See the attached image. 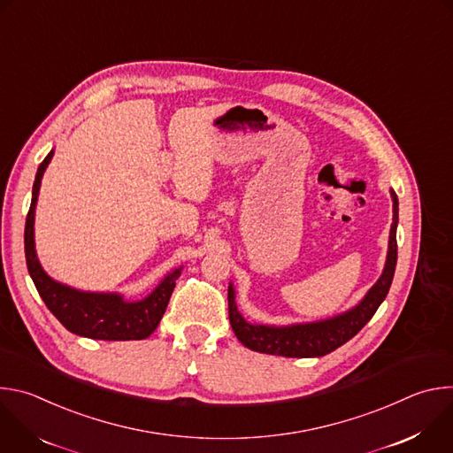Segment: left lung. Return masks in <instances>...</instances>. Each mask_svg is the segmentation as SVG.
I'll return each instance as SVG.
<instances>
[{"label":"left lung","instance_id":"obj_1","mask_svg":"<svg viewBox=\"0 0 453 453\" xmlns=\"http://www.w3.org/2000/svg\"><path fill=\"white\" fill-rule=\"evenodd\" d=\"M393 197V226L389 234V250L381 276L369 288L364 299L351 310L317 322H304V325L290 326H267V325H250L238 311L234 303V288L229 285L227 303H229V322L236 339L249 349L260 351L267 355L280 357H325L349 339H353L374 315L378 306L383 303L387 292L391 288L396 260H398V243H396V227H398V197L391 189Z\"/></svg>","mask_w":453,"mask_h":453}]
</instances>
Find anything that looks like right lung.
<instances>
[{
	"label": "right lung",
	"mask_w": 453,
	"mask_h": 453,
	"mask_svg": "<svg viewBox=\"0 0 453 453\" xmlns=\"http://www.w3.org/2000/svg\"><path fill=\"white\" fill-rule=\"evenodd\" d=\"M51 157L53 150H50L37 168L32 188V204L25 226L27 267L39 296L60 325L75 335L98 341H142L150 337L168 306L182 267L165 276V280L140 301H127L119 294L77 290L51 280L42 271L35 254L34 219L41 179Z\"/></svg>",
	"instance_id": "1"
}]
</instances>
